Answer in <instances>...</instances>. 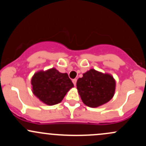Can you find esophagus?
Instances as JSON below:
<instances>
[{
    "label": "esophagus",
    "instance_id": "esophagus-1",
    "mask_svg": "<svg viewBox=\"0 0 146 146\" xmlns=\"http://www.w3.org/2000/svg\"><path fill=\"white\" fill-rule=\"evenodd\" d=\"M76 82H77V79H73V83L75 86H76Z\"/></svg>",
    "mask_w": 146,
    "mask_h": 146
}]
</instances>
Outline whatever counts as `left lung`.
Listing matches in <instances>:
<instances>
[{"label": "left lung", "instance_id": "8db88e82", "mask_svg": "<svg viewBox=\"0 0 146 146\" xmlns=\"http://www.w3.org/2000/svg\"><path fill=\"white\" fill-rule=\"evenodd\" d=\"M77 89L84 104L88 107H98L113 98L116 82L111 75L90 69L78 80Z\"/></svg>", "mask_w": 146, "mask_h": 146}]
</instances>
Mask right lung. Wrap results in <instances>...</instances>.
Returning a JSON list of instances; mask_svg holds the SVG:
<instances>
[{"mask_svg": "<svg viewBox=\"0 0 146 146\" xmlns=\"http://www.w3.org/2000/svg\"><path fill=\"white\" fill-rule=\"evenodd\" d=\"M31 84L34 95L48 105L60 103L74 86L67 73H60L55 68L36 72L32 78Z\"/></svg>", "mask_w": 146, "mask_h": 146, "instance_id": "1", "label": "right lung"}]
</instances>
